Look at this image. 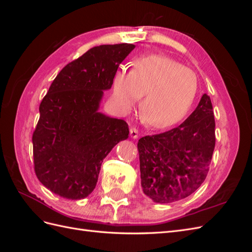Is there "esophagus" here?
<instances>
[{
	"label": "esophagus",
	"instance_id": "34e87169",
	"mask_svg": "<svg viewBox=\"0 0 252 252\" xmlns=\"http://www.w3.org/2000/svg\"><path fill=\"white\" fill-rule=\"evenodd\" d=\"M130 136L132 139H136L139 136V130H138V128H135V127H130Z\"/></svg>",
	"mask_w": 252,
	"mask_h": 252
}]
</instances>
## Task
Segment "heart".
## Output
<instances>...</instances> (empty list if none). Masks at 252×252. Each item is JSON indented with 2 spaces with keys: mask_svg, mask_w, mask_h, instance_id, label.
Returning a JSON list of instances; mask_svg holds the SVG:
<instances>
[{
  "mask_svg": "<svg viewBox=\"0 0 252 252\" xmlns=\"http://www.w3.org/2000/svg\"><path fill=\"white\" fill-rule=\"evenodd\" d=\"M195 73L165 56L136 59L131 71L119 69L112 80V100L128 112L143 95L140 117L145 124L165 128L184 118L195 101Z\"/></svg>",
  "mask_w": 252,
  "mask_h": 252,
  "instance_id": "obj_1",
  "label": "heart"
}]
</instances>
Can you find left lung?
Segmentation results:
<instances>
[{"instance_id": "left-lung-1", "label": "left lung", "mask_w": 252, "mask_h": 252, "mask_svg": "<svg viewBox=\"0 0 252 252\" xmlns=\"http://www.w3.org/2000/svg\"><path fill=\"white\" fill-rule=\"evenodd\" d=\"M215 146V114L210 97L203 94L180 126L139 140L144 193L159 204L189 196L207 177Z\"/></svg>"}]
</instances>
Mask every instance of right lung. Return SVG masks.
<instances>
[{"label":"right lung","instance_id":"1","mask_svg":"<svg viewBox=\"0 0 252 252\" xmlns=\"http://www.w3.org/2000/svg\"><path fill=\"white\" fill-rule=\"evenodd\" d=\"M133 44L100 45L68 63L40 104L32 134L36 178L50 191L80 200L94 191L103 159L128 138L124 120L97 112Z\"/></svg>","mask_w":252,"mask_h":252}]
</instances>
